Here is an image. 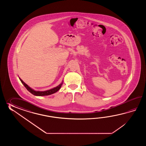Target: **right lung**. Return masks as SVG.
Instances as JSON below:
<instances>
[{"label":"right lung","instance_id":"add662e5","mask_svg":"<svg viewBox=\"0 0 146 146\" xmlns=\"http://www.w3.org/2000/svg\"><path fill=\"white\" fill-rule=\"evenodd\" d=\"M20 80L21 81L22 84L24 85V86L25 87V88L27 89L28 91H29L30 93H32V94H33L34 96H48L50 94H52L53 93H55L57 91H58V90L60 89V87H62V83L59 84L58 86L55 87L53 89H52L50 90H47V91H36L32 89L31 88L28 86L27 84H25V82L20 78Z\"/></svg>","mask_w":146,"mask_h":146}]
</instances>
